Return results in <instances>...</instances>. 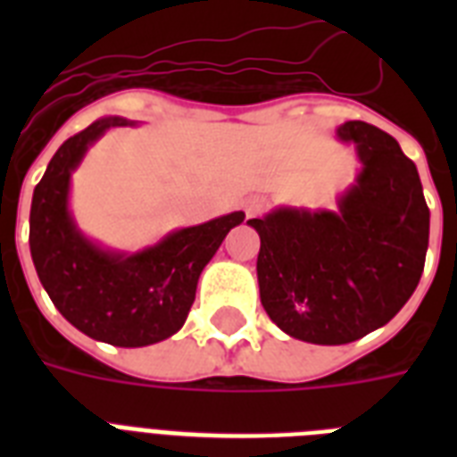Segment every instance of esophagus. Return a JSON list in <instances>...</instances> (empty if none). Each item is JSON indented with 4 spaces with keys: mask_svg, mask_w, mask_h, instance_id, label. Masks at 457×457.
Returning <instances> with one entry per match:
<instances>
[{
    "mask_svg": "<svg viewBox=\"0 0 457 457\" xmlns=\"http://www.w3.org/2000/svg\"><path fill=\"white\" fill-rule=\"evenodd\" d=\"M263 208H265L263 196H249V199L244 201V211H246V215H249V218H253V215L261 213Z\"/></svg>",
    "mask_w": 457,
    "mask_h": 457,
    "instance_id": "1",
    "label": "esophagus"
}]
</instances>
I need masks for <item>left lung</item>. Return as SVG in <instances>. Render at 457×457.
<instances>
[{
    "label": "left lung",
    "instance_id": "8db88e82",
    "mask_svg": "<svg viewBox=\"0 0 457 457\" xmlns=\"http://www.w3.org/2000/svg\"><path fill=\"white\" fill-rule=\"evenodd\" d=\"M337 137L361 170L337 211L275 208L249 225L261 237V303L294 339L339 346L384 327L411 299L429 244L418 168L391 135L348 120Z\"/></svg>",
    "mask_w": 457,
    "mask_h": 457
}]
</instances>
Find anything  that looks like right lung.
<instances>
[{
  "label": "right lung",
  "instance_id": "add662e5",
  "mask_svg": "<svg viewBox=\"0 0 457 457\" xmlns=\"http://www.w3.org/2000/svg\"><path fill=\"white\" fill-rule=\"evenodd\" d=\"M125 118H99L66 139L32 192L30 256L59 312L92 339L139 348L168 339L185 325L201 270L222 239L244 222L242 211L175 229L149 249H104L82 235L68 208L71 175L87 149Z\"/></svg>",
  "mask_w": 457,
  "mask_h": 457
}]
</instances>
